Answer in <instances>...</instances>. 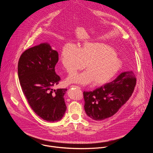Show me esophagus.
<instances>
[{
	"mask_svg": "<svg viewBox=\"0 0 153 153\" xmlns=\"http://www.w3.org/2000/svg\"><path fill=\"white\" fill-rule=\"evenodd\" d=\"M71 88H77V89H79V90H80V89H81L80 87H79V86H76V85H71Z\"/></svg>",
	"mask_w": 153,
	"mask_h": 153,
	"instance_id": "esophagus-1",
	"label": "esophagus"
}]
</instances>
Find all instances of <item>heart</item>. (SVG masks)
Returning a JSON list of instances; mask_svg holds the SVG:
<instances>
[{
    "instance_id": "heart-1",
    "label": "heart",
    "mask_w": 153,
    "mask_h": 153,
    "mask_svg": "<svg viewBox=\"0 0 153 153\" xmlns=\"http://www.w3.org/2000/svg\"><path fill=\"white\" fill-rule=\"evenodd\" d=\"M60 62L68 74L83 68L86 71L69 76L67 82L82 85L93 82L96 86L110 82L120 71L122 62L114 49L102 42H86L77 48L71 43L62 49Z\"/></svg>"
}]
</instances>
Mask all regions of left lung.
<instances>
[{"label":"left lung","instance_id":"1","mask_svg":"<svg viewBox=\"0 0 153 153\" xmlns=\"http://www.w3.org/2000/svg\"><path fill=\"white\" fill-rule=\"evenodd\" d=\"M136 84L133 72L125 71L93 91H84V108L87 116L95 120L111 117L131 96Z\"/></svg>","mask_w":153,"mask_h":153}]
</instances>
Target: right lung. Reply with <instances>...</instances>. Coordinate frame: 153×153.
<instances>
[{
	"instance_id": "1",
	"label": "right lung",
	"mask_w": 153,
	"mask_h": 153,
	"mask_svg": "<svg viewBox=\"0 0 153 153\" xmlns=\"http://www.w3.org/2000/svg\"><path fill=\"white\" fill-rule=\"evenodd\" d=\"M59 54L48 43L25 51L18 62V77L22 90L34 113L43 120H60L66 111L64 95L67 89L53 90L60 77L55 72Z\"/></svg>"
}]
</instances>
